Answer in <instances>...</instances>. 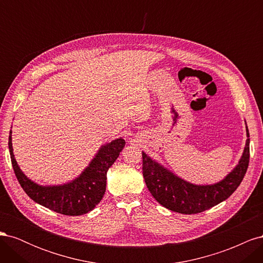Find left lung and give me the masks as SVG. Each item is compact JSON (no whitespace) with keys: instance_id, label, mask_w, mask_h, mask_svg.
<instances>
[{"instance_id":"obj_1","label":"left lung","mask_w":263,"mask_h":263,"mask_svg":"<svg viewBox=\"0 0 263 263\" xmlns=\"http://www.w3.org/2000/svg\"><path fill=\"white\" fill-rule=\"evenodd\" d=\"M243 153L235 168L213 184H194L178 177L163 164L142 151V174L149 192L163 208L181 214H197L210 210L232 195L239 186L249 164V130Z\"/></svg>"}]
</instances>
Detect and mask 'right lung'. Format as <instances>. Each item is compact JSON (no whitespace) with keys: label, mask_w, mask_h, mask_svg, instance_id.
Returning a JSON list of instances; mask_svg holds the SVG:
<instances>
[{"label":"right lung","mask_w":263,"mask_h":263,"mask_svg":"<svg viewBox=\"0 0 263 263\" xmlns=\"http://www.w3.org/2000/svg\"><path fill=\"white\" fill-rule=\"evenodd\" d=\"M124 147L125 140L122 137L106 142L99 148L90 163L76 179L63 184L42 185L30 180L21 170L13 153L12 129L9 136L13 169L25 193L34 202L68 216H79L89 213L101 202L106 190L107 171Z\"/></svg>","instance_id":"add662e5"}]
</instances>
